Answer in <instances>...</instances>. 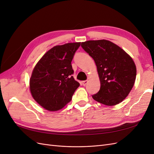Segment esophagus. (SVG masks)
<instances>
[{
  "instance_id": "1",
  "label": "esophagus",
  "mask_w": 154,
  "mask_h": 154,
  "mask_svg": "<svg viewBox=\"0 0 154 154\" xmlns=\"http://www.w3.org/2000/svg\"><path fill=\"white\" fill-rule=\"evenodd\" d=\"M87 83H88V80L83 81V82H82V84H83V86H85V85L87 84Z\"/></svg>"
}]
</instances>
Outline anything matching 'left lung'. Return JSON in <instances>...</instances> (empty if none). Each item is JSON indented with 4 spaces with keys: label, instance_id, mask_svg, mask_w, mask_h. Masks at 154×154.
<instances>
[{
    "label": "left lung",
    "instance_id": "8db88e82",
    "mask_svg": "<svg viewBox=\"0 0 154 154\" xmlns=\"http://www.w3.org/2000/svg\"><path fill=\"white\" fill-rule=\"evenodd\" d=\"M81 46L94 59L100 89L92 98L113 106L126 98L134 85L136 67L132 58L118 45L106 40H88Z\"/></svg>",
    "mask_w": 154,
    "mask_h": 154
}]
</instances>
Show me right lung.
<instances>
[{
	"label": "right lung",
	"instance_id": "1",
	"mask_svg": "<svg viewBox=\"0 0 154 154\" xmlns=\"http://www.w3.org/2000/svg\"><path fill=\"white\" fill-rule=\"evenodd\" d=\"M81 42L56 45L36 63L29 80L31 95L45 109L57 111L72 100L80 83L72 76L71 62Z\"/></svg>",
	"mask_w": 154,
	"mask_h": 154
}]
</instances>
